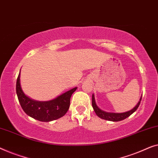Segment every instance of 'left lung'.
Returning <instances> with one entry per match:
<instances>
[{
	"label": "left lung",
	"instance_id": "left-lung-1",
	"mask_svg": "<svg viewBox=\"0 0 158 158\" xmlns=\"http://www.w3.org/2000/svg\"><path fill=\"white\" fill-rule=\"evenodd\" d=\"M142 99V97L139 99V101L136 106H135L132 110H131L128 112H123V113H112V112H104V111L102 110L99 109L98 106H97L96 102H95V99H94V95L92 94V106L93 109H94L95 113L100 118L103 119H106V120L108 121H112V122H118V121H121L123 120V119H126L127 117H130L132 113H134L135 111L137 110L138 106L140 104Z\"/></svg>",
	"mask_w": 158,
	"mask_h": 158
}]
</instances>
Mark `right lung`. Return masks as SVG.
<instances>
[{
	"mask_svg": "<svg viewBox=\"0 0 158 158\" xmlns=\"http://www.w3.org/2000/svg\"><path fill=\"white\" fill-rule=\"evenodd\" d=\"M20 74L16 81V94L19 103L26 114L41 122H50L61 118L67 112L70 99L77 87L73 88L52 100L39 102L30 99L22 90L20 84Z\"/></svg>",
	"mask_w": 158,
	"mask_h": 158,
	"instance_id": "obj_1",
	"label": "right lung"
}]
</instances>
